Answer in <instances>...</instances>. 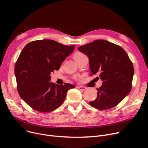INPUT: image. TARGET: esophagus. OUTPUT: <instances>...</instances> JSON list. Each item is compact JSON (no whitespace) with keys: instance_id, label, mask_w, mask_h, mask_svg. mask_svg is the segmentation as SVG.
<instances>
[{"instance_id":"1","label":"esophagus","mask_w":148,"mask_h":148,"mask_svg":"<svg viewBox=\"0 0 148 148\" xmlns=\"http://www.w3.org/2000/svg\"><path fill=\"white\" fill-rule=\"evenodd\" d=\"M77 88H78L79 89H80V90H85L87 88L86 87L84 86H77Z\"/></svg>"}]
</instances>
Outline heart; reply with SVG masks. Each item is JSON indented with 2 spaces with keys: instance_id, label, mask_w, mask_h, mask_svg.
<instances>
[{
  "instance_id": "heart-1",
  "label": "heart",
  "mask_w": 148,
  "mask_h": 148,
  "mask_svg": "<svg viewBox=\"0 0 148 148\" xmlns=\"http://www.w3.org/2000/svg\"><path fill=\"white\" fill-rule=\"evenodd\" d=\"M86 55L83 53H81V52H75L74 55H73V57H74V59H75V60L77 62L79 60H80L82 58H83L84 56H85Z\"/></svg>"
}]
</instances>
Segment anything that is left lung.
Wrapping results in <instances>:
<instances>
[{
	"label": "left lung",
	"instance_id": "obj_1",
	"mask_svg": "<svg viewBox=\"0 0 148 148\" xmlns=\"http://www.w3.org/2000/svg\"><path fill=\"white\" fill-rule=\"evenodd\" d=\"M79 50L88 56L90 75L103 81L97 88V98L89 104L99 110H107L117 106L132 88L134 67L127 52L121 46L98 40L80 46Z\"/></svg>",
	"mask_w": 148,
	"mask_h": 148
}]
</instances>
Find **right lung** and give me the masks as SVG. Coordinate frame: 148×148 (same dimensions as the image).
Returning <instances> with one entry per match:
<instances>
[{
	"mask_svg": "<svg viewBox=\"0 0 148 148\" xmlns=\"http://www.w3.org/2000/svg\"><path fill=\"white\" fill-rule=\"evenodd\" d=\"M51 40L28 43L15 63L14 72L20 97L33 109L50 112L58 108L73 84H56L50 82V74L59 70L62 62L74 50Z\"/></svg>",
	"mask_w": 148,
	"mask_h": 148,
	"instance_id": "1",
	"label": "right lung"
}]
</instances>
